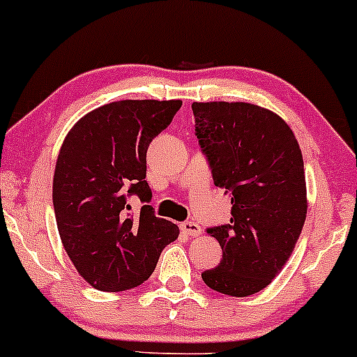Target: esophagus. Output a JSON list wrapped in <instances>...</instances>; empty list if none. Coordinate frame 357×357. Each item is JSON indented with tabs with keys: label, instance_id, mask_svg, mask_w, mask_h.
<instances>
[{
	"label": "esophagus",
	"instance_id": "34e87169",
	"mask_svg": "<svg viewBox=\"0 0 357 357\" xmlns=\"http://www.w3.org/2000/svg\"><path fill=\"white\" fill-rule=\"evenodd\" d=\"M180 229H182V232L185 236H190V238H197V236L200 234V232H202V229H200V226L197 222H194V221H187V222H183L182 226H180Z\"/></svg>",
	"mask_w": 357,
	"mask_h": 357
}]
</instances>
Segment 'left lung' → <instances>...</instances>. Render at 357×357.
Masks as SVG:
<instances>
[{"label":"left lung","mask_w":357,"mask_h":357,"mask_svg":"<svg viewBox=\"0 0 357 357\" xmlns=\"http://www.w3.org/2000/svg\"><path fill=\"white\" fill-rule=\"evenodd\" d=\"M195 136L214 185L231 195V222L207 232L222 248L202 273L212 290L248 297L263 290L294 253L307 218L303 158L290 126L250 102H194Z\"/></svg>","instance_id":"8db88e82"}]
</instances>
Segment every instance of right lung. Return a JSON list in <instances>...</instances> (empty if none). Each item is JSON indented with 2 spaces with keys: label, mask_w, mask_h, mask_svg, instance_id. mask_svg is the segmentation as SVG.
<instances>
[{
  "label": "right lung",
  "mask_w": 357,
  "mask_h": 357,
  "mask_svg": "<svg viewBox=\"0 0 357 357\" xmlns=\"http://www.w3.org/2000/svg\"><path fill=\"white\" fill-rule=\"evenodd\" d=\"M180 106V99L104 104L82 116L60 146L52 190L59 234L75 270L98 290L142 285L178 238L177 224L157 218L151 206L133 215L128 199L150 202L146 150Z\"/></svg>",
  "instance_id": "obj_1"
}]
</instances>
